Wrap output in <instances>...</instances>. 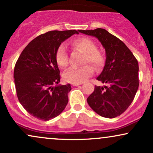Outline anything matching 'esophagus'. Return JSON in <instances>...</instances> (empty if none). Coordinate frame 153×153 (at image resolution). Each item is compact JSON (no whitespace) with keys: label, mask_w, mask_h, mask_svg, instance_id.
Listing matches in <instances>:
<instances>
[{"label":"esophagus","mask_w":153,"mask_h":153,"mask_svg":"<svg viewBox=\"0 0 153 153\" xmlns=\"http://www.w3.org/2000/svg\"><path fill=\"white\" fill-rule=\"evenodd\" d=\"M82 82H75V83H72V85L73 86H78L79 85H81Z\"/></svg>","instance_id":"obj_1"}]
</instances>
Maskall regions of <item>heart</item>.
Instances as JSON below:
<instances>
[{
	"label": "heart",
	"mask_w": 153,
	"mask_h": 153,
	"mask_svg": "<svg viewBox=\"0 0 153 153\" xmlns=\"http://www.w3.org/2000/svg\"><path fill=\"white\" fill-rule=\"evenodd\" d=\"M75 48H78L84 52L82 63L90 64L94 69L99 70L102 68L104 63V57L102 53L96 50V43L88 37H81L72 42ZM55 59L57 65L60 68H64L68 65V54L65 45H60L57 49L55 53ZM94 73L93 68L90 65H85L80 68H71L65 72L63 78L65 80L71 83L82 82Z\"/></svg>",
	"instance_id": "b5f03b06"
}]
</instances>
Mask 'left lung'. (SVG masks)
Segmentation results:
<instances>
[{
	"mask_svg": "<svg viewBox=\"0 0 153 153\" xmlns=\"http://www.w3.org/2000/svg\"><path fill=\"white\" fill-rule=\"evenodd\" d=\"M79 32L97 38L106 51L105 66L97 80L107 85H96L87 102L101 117H117L130 106L137 91V60L125 44L106 29L98 28Z\"/></svg>",
	"mask_w": 153,
	"mask_h": 153,
	"instance_id": "8db88e82",
	"label": "left lung"
}]
</instances>
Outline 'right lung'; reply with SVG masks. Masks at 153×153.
<instances>
[{"instance_id": "obj_1", "label": "right lung", "mask_w": 153, "mask_h": 153, "mask_svg": "<svg viewBox=\"0 0 153 153\" xmlns=\"http://www.w3.org/2000/svg\"><path fill=\"white\" fill-rule=\"evenodd\" d=\"M76 30L50 31L30 42L15 65L13 78L19 102L31 116L48 121L57 117L68 103L71 84L57 85L59 70L57 49ZM54 84H57L55 87Z\"/></svg>"}]
</instances>
